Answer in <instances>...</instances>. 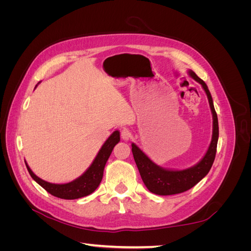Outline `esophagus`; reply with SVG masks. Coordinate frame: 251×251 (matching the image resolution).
Wrapping results in <instances>:
<instances>
[{
	"instance_id": "obj_1",
	"label": "esophagus",
	"mask_w": 251,
	"mask_h": 251,
	"mask_svg": "<svg viewBox=\"0 0 251 251\" xmlns=\"http://www.w3.org/2000/svg\"><path fill=\"white\" fill-rule=\"evenodd\" d=\"M120 135H121V138H123V140H125V141H127L132 137V134L130 131L127 130V128H124V130L121 131Z\"/></svg>"
}]
</instances>
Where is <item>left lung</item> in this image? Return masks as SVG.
I'll use <instances>...</instances> for the list:
<instances>
[{
  "instance_id": "8db88e82",
  "label": "left lung",
  "mask_w": 251,
  "mask_h": 251,
  "mask_svg": "<svg viewBox=\"0 0 251 251\" xmlns=\"http://www.w3.org/2000/svg\"><path fill=\"white\" fill-rule=\"evenodd\" d=\"M187 73L193 79L200 83L203 90L205 91V93H206L210 111L212 114L211 141L206 153L202 157L201 160L198 163L191 166V168L184 170L161 168L160 165H158L153 160H151V158L141 149H139L138 146H136L135 143H132L133 156L144 185L148 187L151 193L159 196H169L188 191L189 188L195 186L198 182H200L206 176L211 169V165L214 163L216 157L219 138V124L212 97L206 83L200 77L197 76V74L194 71L188 70Z\"/></svg>"
}]
</instances>
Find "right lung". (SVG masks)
<instances>
[{
	"label": "right lung",
	"mask_w": 251,
	"mask_h": 251,
	"mask_svg": "<svg viewBox=\"0 0 251 251\" xmlns=\"http://www.w3.org/2000/svg\"><path fill=\"white\" fill-rule=\"evenodd\" d=\"M39 83H37V85H39ZM37 85L35 86V88L37 87ZM119 141L120 133L118 130H116L114 131L110 135V137L104 141L100 151H98L96 157L94 158L93 162L91 163V165L86 170V172L78 178L74 179L71 182H68V183L58 184L50 183V182L45 181L36 176V175L31 171V169L29 168V165L26 161L25 163L30 176L32 177V179L36 183H39L52 196L66 200L79 199L82 198V197H86L90 194H92L98 187V185L100 184L105 163H107L114 147H115Z\"/></svg>",
	"instance_id": "1"
}]
</instances>
